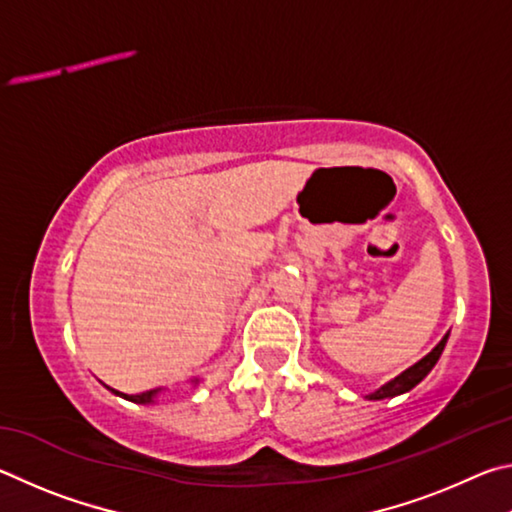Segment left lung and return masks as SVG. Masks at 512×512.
I'll return each instance as SVG.
<instances>
[{
    "mask_svg": "<svg viewBox=\"0 0 512 512\" xmlns=\"http://www.w3.org/2000/svg\"><path fill=\"white\" fill-rule=\"evenodd\" d=\"M447 344V335L441 339V344H438L432 353L425 355L423 360H420L418 364L411 366V369H407L405 373H400L396 380H391L389 384H384L382 389H378L375 393H371V400H384V398H393V396H400V393H405L409 389H414L416 384L425 378V375L434 369V364L438 362V357H441L443 348Z\"/></svg>",
    "mask_w": 512,
    "mask_h": 512,
    "instance_id": "8db88e82",
    "label": "left lung"
}]
</instances>
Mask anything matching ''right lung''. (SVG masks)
<instances>
[{"label": "right lung", "mask_w": 512, "mask_h": 512, "mask_svg": "<svg viewBox=\"0 0 512 512\" xmlns=\"http://www.w3.org/2000/svg\"><path fill=\"white\" fill-rule=\"evenodd\" d=\"M197 382V380H195ZM114 391V389H112ZM119 393V391H116ZM157 389H150V391H141V393H119V396H123L125 400H132V402H152V398H155Z\"/></svg>", "instance_id": "right-lung-1"}]
</instances>
